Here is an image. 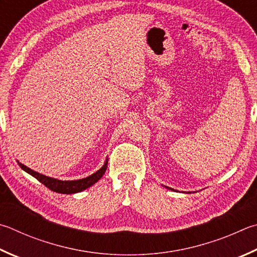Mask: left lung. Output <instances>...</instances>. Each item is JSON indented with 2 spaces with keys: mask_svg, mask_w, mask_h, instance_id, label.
Here are the masks:
<instances>
[{
  "mask_svg": "<svg viewBox=\"0 0 257 257\" xmlns=\"http://www.w3.org/2000/svg\"><path fill=\"white\" fill-rule=\"evenodd\" d=\"M166 188H167V186H166ZM167 189H170V188H167ZM171 190H173V189H171Z\"/></svg>",
  "mask_w": 257,
  "mask_h": 257,
  "instance_id": "8db88e82",
  "label": "left lung"
}]
</instances>
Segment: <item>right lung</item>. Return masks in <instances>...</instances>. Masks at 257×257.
I'll return each instance as SVG.
<instances>
[{
  "instance_id": "add662e5",
  "label": "right lung",
  "mask_w": 257,
  "mask_h": 257,
  "mask_svg": "<svg viewBox=\"0 0 257 257\" xmlns=\"http://www.w3.org/2000/svg\"><path fill=\"white\" fill-rule=\"evenodd\" d=\"M19 166L21 167L23 171H26L27 173H29L34 177H36L37 180L41 182L45 186L54 192L57 193H63V194H72V193H77L81 192V191L86 190L87 188H90L94 183H96L102 176H103L104 172L106 171V167H108V158L104 163V165L101 167L99 171H96L95 173H93L92 175L85 177V179H81V180H75V181H62V180H57L54 179V177H49L46 176L44 174H40L38 172H35L34 170L29 169L26 165L21 164V163L18 162Z\"/></svg>"
}]
</instances>
